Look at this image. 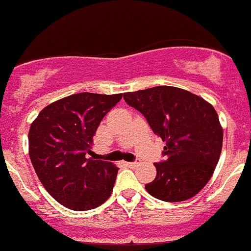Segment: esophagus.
<instances>
[{"label":"esophagus","mask_w":251,"mask_h":251,"mask_svg":"<svg viewBox=\"0 0 251 251\" xmlns=\"http://www.w3.org/2000/svg\"><path fill=\"white\" fill-rule=\"evenodd\" d=\"M127 165L129 166V167L133 168V167H137V166L139 165V162H128Z\"/></svg>","instance_id":"esophagus-1"}]
</instances>
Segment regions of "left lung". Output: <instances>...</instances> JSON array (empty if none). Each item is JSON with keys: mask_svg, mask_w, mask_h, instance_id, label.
I'll list each match as a JSON object with an SVG mask.
<instances>
[{"mask_svg": "<svg viewBox=\"0 0 251 251\" xmlns=\"http://www.w3.org/2000/svg\"><path fill=\"white\" fill-rule=\"evenodd\" d=\"M123 98L166 142V161L154 163L157 175L146 185L148 194L166 202L199 194L211 178L223 148V127L214 106L199 95L167 85L124 93Z\"/></svg>", "mask_w": 251, "mask_h": 251, "instance_id": "obj_1", "label": "left lung"}]
</instances>
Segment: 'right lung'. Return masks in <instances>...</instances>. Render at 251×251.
<instances>
[{
	"instance_id": "1",
	"label": "right lung",
	"mask_w": 251,
	"mask_h": 251,
	"mask_svg": "<svg viewBox=\"0 0 251 251\" xmlns=\"http://www.w3.org/2000/svg\"><path fill=\"white\" fill-rule=\"evenodd\" d=\"M123 94L79 93L39 113L28 132L31 163L46 191L75 211L98 207L109 199L118 167L88 158L104 115Z\"/></svg>"
}]
</instances>
